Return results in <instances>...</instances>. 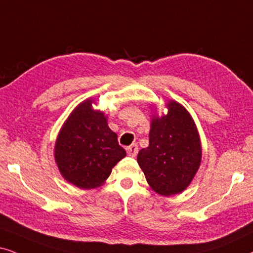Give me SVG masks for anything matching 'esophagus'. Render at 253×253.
<instances>
[{
	"label": "esophagus",
	"instance_id": "1",
	"mask_svg": "<svg viewBox=\"0 0 253 253\" xmlns=\"http://www.w3.org/2000/svg\"><path fill=\"white\" fill-rule=\"evenodd\" d=\"M126 150H127V153H128V155L135 156L137 154V152H139V148H137L136 143H133V145L127 147Z\"/></svg>",
	"mask_w": 253,
	"mask_h": 253
}]
</instances>
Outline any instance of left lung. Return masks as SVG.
<instances>
[{
  "label": "left lung",
  "mask_w": 253,
  "mask_h": 253,
  "mask_svg": "<svg viewBox=\"0 0 253 253\" xmlns=\"http://www.w3.org/2000/svg\"><path fill=\"white\" fill-rule=\"evenodd\" d=\"M197 129L185 108L168 103V114L152 120L149 146L137 154L146 180L164 196L178 194L189 185L201 164Z\"/></svg>",
  "instance_id": "obj_1"
}]
</instances>
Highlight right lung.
I'll use <instances>...</instances> for the list:
<instances>
[{"label":"right lung","instance_id":"1","mask_svg":"<svg viewBox=\"0 0 253 253\" xmlns=\"http://www.w3.org/2000/svg\"><path fill=\"white\" fill-rule=\"evenodd\" d=\"M91 103L84 101L72 112L55 148L56 162L64 178L83 189L99 187L126 156L104 113L92 110Z\"/></svg>","mask_w":253,"mask_h":253}]
</instances>
